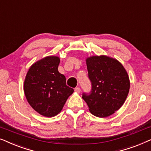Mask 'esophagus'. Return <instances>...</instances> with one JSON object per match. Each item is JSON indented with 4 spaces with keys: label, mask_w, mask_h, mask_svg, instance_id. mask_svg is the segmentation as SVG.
Here are the masks:
<instances>
[{
    "label": "esophagus",
    "mask_w": 151,
    "mask_h": 151,
    "mask_svg": "<svg viewBox=\"0 0 151 151\" xmlns=\"http://www.w3.org/2000/svg\"><path fill=\"white\" fill-rule=\"evenodd\" d=\"M74 91H76V93H79L80 92V89L79 87H76V88H75V89H74Z\"/></svg>",
    "instance_id": "34e87169"
}]
</instances>
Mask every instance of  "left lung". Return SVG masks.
<instances>
[{
	"label": "left lung",
	"instance_id": "8db88e82",
	"mask_svg": "<svg viewBox=\"0 0 151 151\" xmlns=\"http://www.w3.org/2000/svg\"><path fill=\"white\" fill-rule=\"evenodd\" d=\"M92 91L82 98L90 113L98 117H106L121 108L130 89L127 70L117 59L105 55L86 58Z\"/></svg>",
	"mask_w": 151,
	"mask_h": 151
}]
</instances>
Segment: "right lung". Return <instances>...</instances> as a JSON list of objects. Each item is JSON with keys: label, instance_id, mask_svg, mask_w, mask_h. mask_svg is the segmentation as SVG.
<instances>
[{"label": "right lung", "instance_id": "add662e5", "mask_svg": "<svg viewBox=\"0 0 151 151\" xmlns=\"http://www.w3.org/2000/svg\"><path fill=\"white\" fill-rule=\"evenodd\" d=\"M60 59L49 55L38 60L29 69L23 90L27 100L34 111L47 117H54L63 110L73 93L66 84V78L58 71Z\"/></svg>", "mask_w": 151, "mask_h": 151}]
</instances>
